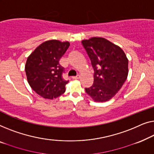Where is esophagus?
Listing matches in <instances>:
<instances>
[{
  "label": "esophagus",
  "instance_id": "esophagus-1",
  "mask_svg": "<svg viewBox=\"0 0 154 154\" xmlns=\"http://www.w3.org/2000/svg\"><path fill=\"white\" fill-rule=\"evenodd\" d=\"M72 78L73 79H79V78H80V75H77V76L72 77Z\"/></svg>",
  "mask_w": 154,
  "mask_h": 154
}]
</instances>
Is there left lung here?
<instances>
[{
	"label": "left lung",
	"instance_id": "left-lung-1",
	"mask_svg": "<svg viewBox=\"0 0 154 154\" xmlns=\"http://www.w3.org/2000/svg\"><path fill=\"white\" fill-rule=\"evenodd\" d=\"M94 70L92 86L86 92L96 102L112 99L122 87L128 74V60L121 47L103 38L82 41Z\"/></svg>",
	"mask_w": 154,
	"mask_h": 154
}]
</instances>
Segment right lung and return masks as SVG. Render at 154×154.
Segmentation results:
<instances>
[{
    "instance_id": "obj_1",
    "label": "right lung",
    "mask_w": 154,
    "mask_h": 154,
    "mask_svg": "<svg viewBox=\"0 0 154 154\" xmlns=\"http://www.w3.org/2000/svg\"><path fill=\"white\" fill-rule=\"evenodd\" d=\"M70 46L68 42L45 41L28 57L25 71L29 85L44 98L54 99L66 91L68 81L63 79L59 60Z\"/></svg>"
}]
</instances>
